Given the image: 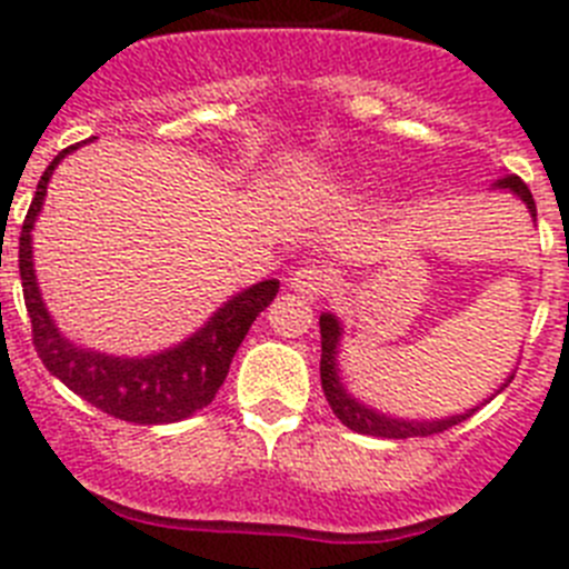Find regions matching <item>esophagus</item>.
Segmentation results:
<instances>
[{
    "label": "esophagus",
    "mask_w": 569,
    "mask_h": 569,
    "mask_svg": "<svg viewBox=\"0 0 569 569\" xmlns=\"http://www.w3.org/2000/svg\"><path fill=\"white\" fill-rule=\"evenodd\" d=\"M330 284H333V270L328 264H305V268L293 270V276H290V288L296 293L308 296V299L330 290Z\"/></svg>",
    "instance_id": "esophagus-1"
}]
</instances>
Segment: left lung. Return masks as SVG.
Here are the masks:
<instances>
[{
    "label": "left lung",
    "instance_id": "left-lung-1",
    "mask_svg": "<svg viewBox=\"0 0 569 569\" xmlns=\"http://www.w3.org/2000/svg\"><path fill=\"white\" fill-rule=\"evenodd\" d=\"M492 188H501V190H510L527 204L530 216H536V202H532V193L525 182H521L516 173H507L501 176L499 182L492 184ZM319 330H321V390L328 396V405L339 421L350 430L361 436H379V439H413V436H433V433H445L450 427L461 425L465 419H470L479 407H472L467 413L461 416H447V419L439 421H405V419H393V416H385V413H376L373 407L361 405L356 401L353 396L347 393L345 385L339 379V367H336V353H339V339H341V325L333 313H325L319 319ZM512 379V376H510ZM507 379V381H510ZM505 381V387H507ZM501 387V390H505Z\"/></svg>",
    "mask_w": 569,
    "mask_h": 569
}]
</instances>
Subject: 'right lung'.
<instances>
[{"label":"right lung","mask_w":569,"mask_h":569,"mask_svg":"<svg viewBox=\"0 0 569 569\" xmlns=\"http://www.w3.org/2000/svg\"><path fill=\"white\" fill-rule=\"evenodd\" d=\"M77 148L79 144L64 148L44 168L37 184V196L24 216L22 236H19V276H22L24 308H28L30 328H33V347L50 373L62 385H68L73 393L82 396L88 405L99 407L102 413L133 421V425L182 421L216 399L219 387L228 379L230 361H233L241 339L248 336L256 316L276 299L279 281L264 279L253 288L241 290L224 308L210 316V321L199 333H193L182 345L170 347L164 353L148 356V359L104 356L64 339L39 293L30 230L42 210L50 176L64 156Z\"/></svg>","instance_id":"add662e5"}]
</instances>
